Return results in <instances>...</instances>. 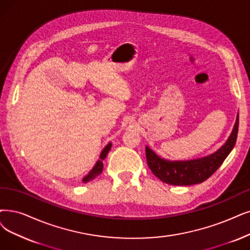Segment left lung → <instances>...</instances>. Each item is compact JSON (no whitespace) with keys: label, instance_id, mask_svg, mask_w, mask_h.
Segmentation results:
<instances>
[{"label":"left lung","instance_id":"left-lung-1","mask_svg":"<svg viewBox=\"0 0 250 250\" xmlns=\"http://www.w3.org/2000/svg\"><path fill=\"white\" fill-rule=\"evenodd\" d=\"M239 127V114L236 123L225 145L211 155L187 161H169L159 157L148 146H146L147 165L160 181L172 186H191L201 184L210 177L235 146Z\"/></svg>","mask_w":250,"mask_h":250}]
</instances>
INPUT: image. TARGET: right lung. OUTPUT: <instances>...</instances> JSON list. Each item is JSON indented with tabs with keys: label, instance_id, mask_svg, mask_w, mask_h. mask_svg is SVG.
Masks as SVG:
<instances>
[{
	"label": "right lung",
	"instance_id": "add662e5",
	"mask_svg": "<svg viewBox=\"0 0 250 250\" xmlns=\"http://www.w3.org/2000/svg\"><path fill=\"white\" fill-rule=\"evenodd\" d=\"M111 147H112V144L109 143V144L106 145V146L103 149V152H102L101 156H99V160L96 162V164L94 165V167L92 168V170H91L90 172H89V173L83 178V181H82L83 183H88V182L92 181V179H94L97 175H99V174H101V173L103 172V169H104V163H103V161L105 159V157H106L107 153L109 152V149H111Z\"/></svg>",
	"mask_w": 250,
	"mask_h": 250
}]
</instances>
